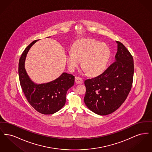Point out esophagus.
Returning <instances> with one entry per match:
<instances>
[{
	"label": "esophagus",
	"instance_id": "1",
	"mask_svg": "<svg viewBox=\"0 0 152 152\" xmlns=\"http://www.w3.org/2000/svg\"><path fill=\"white\" fill-rule=\"evenodd\" d=\"M75 81L77 84H82L83 83V80L82 78L80 77H75Z\"/></svg>",
	"mask_w": 152,
	"mask_h": 152
}]
</instances>
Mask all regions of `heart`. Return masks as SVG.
<instances>
[{"mask_svg":"<svg viewBox=\"0 0 152 152\" xmlns=\"http://www.w3.org/2000/svg\"><path fill=\"white\" fill-rule=\"evenodd\" d=\"M109 56L110 50L106 44L93 39H88L74 44L72 52L66 55V59L71 69L76 68L82 60V67L87 73L96 76L103 71Z\"/></svg>","mask_w":152,"mask_h":152,"instance_id":"1","label":"heart"}]
</instances>
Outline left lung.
<instances>
[{"mask_svg":"<svg viewBox=\"0 0 152 152\" xmlns=\"http://www.w3.org/2000/svg\"><path fill=\"white\" fill-rule=\"evenodd\" d=\"M117 43L115 61L98 76L85 80L84 102L87 107L99 115L115 112L130 92L134 74L133 58L120 42Z\"/></svg>","mask_w":152,"mask_h":152,"instance_id":"obj_1","label":"left lung"}]
</instances>
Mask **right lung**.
<instances>
[{"mask_svg": "<svg viewBox=\"0 0 152 152\" xmlns=\"http://www.w3.org/2000/svg\"><path fill=\"white\" fill-rule=\"evenodd\" d=\"M35 40L28 45L22 53L19 62V77L20 86L30 105L38 112L52 115L57 112L65 105L68 90L75 83V76L63 73L51 82L36 84L29 79L24 68L26 55Z\"/></svg>", "mask_w": 152, "mask_h": 152, "instance_id": "1", "label": "right lung"}]
</instances>
